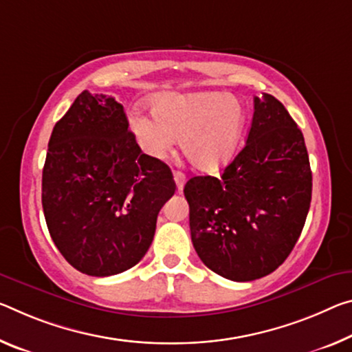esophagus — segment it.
Instances as JSON below:
<instances>
[{
    "mask_svg": "<svg viewBox=\"0 0 352 352\" xmlns=\"http://www.w3.org/2000/svg\"><path fill=\"white\" fill-rule=\"evenodd\" d=\"M174 180H175V185H177V191H182L183 186H185V182H186V177L183 172L180 170H175L174 172Z\"/></svg>",
    "mask_w": 352,
    "mask_h": 352,
    "instance_id": "34e87169",
    "label": "esophagus"
}]
</instances>
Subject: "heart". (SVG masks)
<instances>
[{
    "label": "heart",
    "mask_w": 352,
    "mask_h": 352,
    "mask_svg": "<svg viewBox=\"0 0 352 352\" xmlns=\"http://www.w3.org/2000/svg\"><path fill=\"white\" fill-rule=\"evenodd\" d=\"M246 114L235 97L221 92H164L152 100V116L135 114L130 125L152 158L163 156L180 138L185 158L196 169L214 172L235 155Z\"/></svg>",
    "instance_id": "heart-1"
}]
</instances>
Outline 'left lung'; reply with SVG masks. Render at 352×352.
<instances>
[{
  "instance_id": "8db88e82",
  "label": "left lung",
  "mask_w": 352,
  "mask_h": 352,
  "mask_svg": "<svg viewBox=\"0 0 352 352\" xmlns=\"http://www.w3.org/2000/svg\"><path fill=\"white\" fill-rule=\"evenodd\" d=\"M183 192L205 266L235 282L271 274L293 250L310 208L302 131L277 98L255 97L246 146L221 177L189 178Z\"/></svg>"
}]
</instances>
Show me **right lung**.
<instances>
[{
  "mask_svg": "<svg viewBox=\"0 0 352 352\" xmlns=\"http://www.w3.org/2000/svg\"><path fill=\"white\" fill-rule=\"evenodd\" d=\"M174 192L169 166L142 153L114 97L82 91L54 125L43 214L56 248L82 274L108 277L139 263Z\"/></svg>",
  "mask_w": 352,
  "mask_h": 352,
  "instance_id": "right-lung-1",
  "label": "right lung"
}]
</instances>
